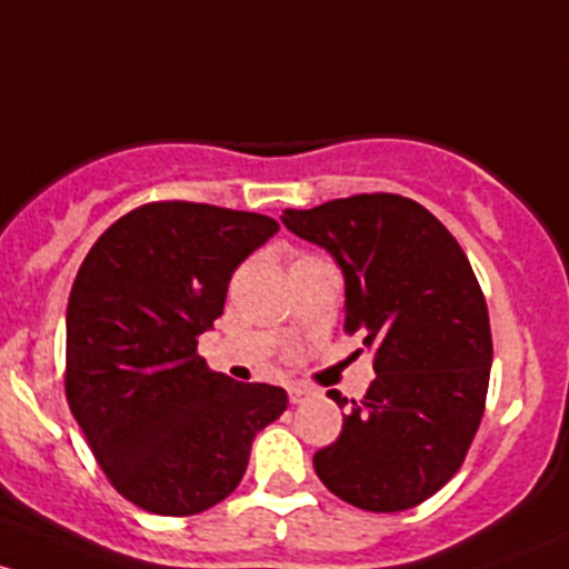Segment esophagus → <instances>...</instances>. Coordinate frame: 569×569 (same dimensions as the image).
I'll use <instances>...</instances> for the list:
<instances>
[{"label":"esophagus","instance_id":"esophagus-1","mask_svg":"<svg viewBox=\"0 0 569 569\" xmlns=\"http://www.w3.org/2000/svg\"><path fill=\"white\" fill-rule=\"evenodd\" d=\"M287 395H290L292 406H301L303 400H309V397L315 395V389H309V386H301V383H290L287 386Z\"/></svg>","mask_w":569,"mask_h":569}]
</instances>
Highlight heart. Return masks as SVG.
Wrapping results in <instances>:
<instances>
[{
	"label": "heart",
	"mask_w": 569,
	"mask_h": 569,
	"mask_svg": "<svg viewBox=\"0 0 569 569\" xmlns=\"http://www.w3.org/2000/svg\"><path fill=\"white\" fill-rule=\"evenodd\" d=\"M301 260H303V257H301Z\"/></svg>",
	"instance_id": "heart-1"
}]
</instances>
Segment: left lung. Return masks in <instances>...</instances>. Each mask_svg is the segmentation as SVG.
<instances>
[{"label": "left lung", "instance_id": "8db88e82", "mask_svg": "<svg viewBox=\"0 0 569 569\" xmlns=\"http://www.w3.org/2000/svg\"><path fill=\"white\" fill-rule=\"evenodd\" d=\"M292 236L320 246L345 277V328L375 350L365 400L315 452L320 482L370 512H400L458 473L485 411L493 339L488 303L452 232L397 194L284 210Z\"/></svg>", "mask_w": 569, "mask_h": 569}]
</instances>
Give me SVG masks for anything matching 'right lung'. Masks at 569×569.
Here are the masks:
<instances>
[{"label": "right lung", "mask_w": 569, "mask_h": 569, "mask_svg": "<svg viewBox=\"0 0 569 569\" xmlns=\"http://www.w3.org/2000/svg\"><path fill=\"white\" fill-rule=\"evenodd\" d=\"M279 224L197 202H150L98 238L68 298L66 395L109 482L156 515H197L243 479L287 391L208 370L197 339L232 271Z\"/></svg>", "instance_id": "obj_1"}]
</instances>
